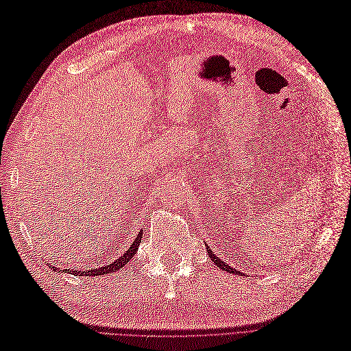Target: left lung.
I'll return each mask as SVG.
<instances>
[{"mask_svg": "<svg viewBox=\"0 0 351 351\" xmlns=\"http://www.w3.org/2000/svg\"><path fill=\"white\" fill-rule=\"evenodd\" d=\"M206 250H208V254H209V257H210V260L216 264V265H219V267L222 269V270H225V271H228V273H232V274H238L239 271L238 270H234L232 267H229V265L226 264V263H223L221 258H217L216 256H215V254L212 252V250L206 245Z\"/></svg>", "mask_w": 351, "mask_h": 351, "instance_id": "1", "label": "left lung"}]
</instances>
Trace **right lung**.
I'll return each instance as SVG.
<instances>
[{"label":"right lung","mask_w":351,"mask_h":351,"mask_svg":"<svg viewBox=\"0 0 351 351\" xmlns=\"http://www.w3.org/2000/svg\"><path fill=\"white\" fill-rule=\"evenodd\" d=\"M141 239H142V231L138 234L136 239L134 241V244L130 245V248L123 254V256H120L114 263H112L110 265H106V267H97V269H93V270H84V271H80V270H64V271H68L69 274H75V276H104L107 273H113V271H117V270H122V267H125V265L132 260V257L135 256L136 251H138V247L141 244ZM49 265L51 269H53L55 271H60V269H56V267H52L51 263L47 264Z\"/></svg>","instance_id":"right-lung-1"}]
</instances>
